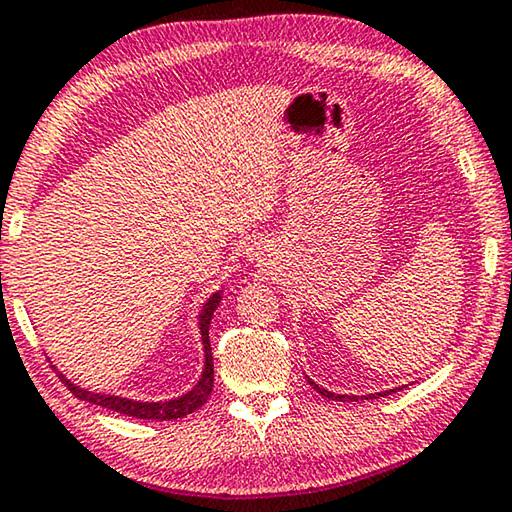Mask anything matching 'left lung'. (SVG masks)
Returning <instances> with one entry per match:
<instances>
[{"label":"left lung","instance_id":"left-lung-1","mask_svg":"<svg viewBox=\"0 0 512 512\" xmlns=\"http://www.w3.org/2000/svg\"><path fill=\"white\" fill-rule=\"evenodd\" d=\"M307 383L312 385V389H316L323 399H332V401H369V399H380V396H389L392 392H396V389H403L408 385H401V387H392V389H385V392H376V394H364V396H355V394H335V392H328L326 387L316 385L312 378H307Z\"/></svg>","mask_w":512,"mask_h":512}]
</instances>
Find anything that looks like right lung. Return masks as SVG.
<instances>
[{"mask_svg": "<svg viewBox=\"0 0 512 512\" xmlns=\"http://www.w3.org/2000/svg\"><path fill=\"white\" fill-rule=\"evenodd\" d=\"M221 300H223V289H216L214 294L202 303V310L198 314V332H200V344H202V371H200L198 383L193 385L189 392L175 396V399L139 401V399H129V396H120V394L91 392V389L72 383L66 373L56 369V364H52V367L56 373H59V378L66 383L70 392L81 401L100 405V408L120 412V415L134 417V419H152V421L182 419L186 415H191V412H196L198 408H202L214 389V358H212V344H209V323H212V316Z\"/></svg>", "mask_w": 512, "mask_h": 512, "instance_id": "right-lung-1", "label": "right lung"}]
</instances>
